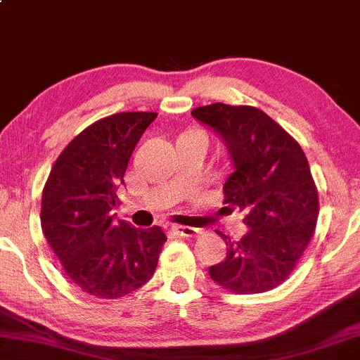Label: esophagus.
<instances>
[{
	"mask_svg": "<svg viewBox=\"0 0 360 360\" xmlns=\"http://www.w3.org/2000/svg\"><path fill=\"white\" fill-rule=\"evenodd\" d=\"M173 230L185 238H195L202 233V230H199V228H194V226H173Z\"/></svg>",
	"mask_w": 360,
	"mask_h": 360,
	"instance_id": "1",
	"label": "esophagus"
}]
</instances>
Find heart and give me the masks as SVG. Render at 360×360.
<instances>
[{"instance_id": "obj_1", "label": "heart", "mask_w": 360, "mask_h": 360, "mask_svg": "<svg viewBox=\"0 0 360 360\" xmlns=\"http://www.w3.org/2000/svg\"><path fill=\"white\" fill-rule=\"evenodd\" d=\"M181 137H187V139H199V141H204L207 144V135L200 130H191V132H185Z\"/></svg>"}]
</instances>
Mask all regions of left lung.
<instances>
[{"mask_svg": "<svg viewBox=\"0 0 360 360\" xmlns=\"http://www.w3.org/2000/svg\"><path fill=\"white\" fill-rule=\"evenodd\" d=\"M192 117L221 135L235 172L228 176L221 214L242 212L247 231L228 238L226 257L210 276L237 295L276 288L307 249L319 214L318 187L299 142L254 106L212 103Z\"/></svg>", "mask_w": 360, "mask_h": 360, "instance_id": "left-lung-1", "label": "left lung"}]
</instances>
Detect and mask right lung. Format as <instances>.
I'll return each instance as SVG.
<instances>
[{
  "mask_svg": "<svg viewBox=\"0 0 360 360\" xmlns=\"http://www.w3.org/2000/svg\"><path fill=\"white\" fill-rule=\"evenodd\" d=\"M158 113L110 115L84 129L53 165L41 200L44 237L68 280L98 299L148 283L166 242L160 226L134 228L111 214L129 160Z\"/></svg>",
  "mask_w": 360,
  "mask_h": 360,
  "instance_id": "add662e5",
  "label": "right lung"
}]
</instances>
